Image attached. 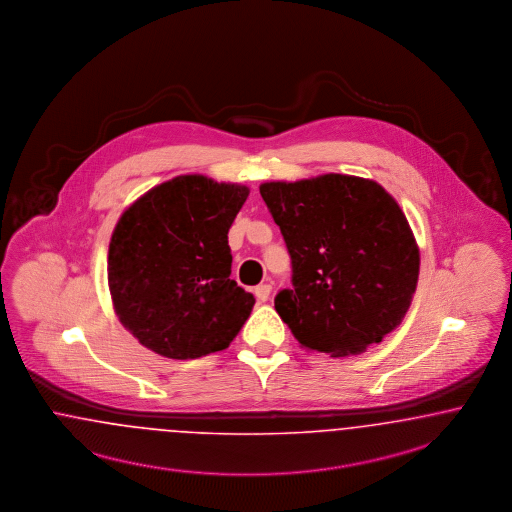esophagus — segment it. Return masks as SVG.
I'll return each mask as SVG.
<instances>
[{"label":"esophagus","instance_id":"esophagus-1","mask_svg":"<svg viewBox=\"0 0 512 512\" xmlns=\"http://www.w3.org/2000/svg\"><path fill=\"white\" fill-rule=\"evenodd\" d=\"M270 291H272V286H270V284H261V286L255 287V295H257V299H259L261 303L268 301Z\"/></svg>","mask_w":512,"mask_h":512}]
</instances>
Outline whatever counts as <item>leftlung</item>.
I'll return each instance as SVG.
<instances>
[{"label": "left lung", "instance_id": "8db88e82", "mask_svg": "<svg viewBox=\"0 0 512 512\" xmlns=\"http://www.w3.org/2000/svg\"><path fill=\"white\" fill-rule=\"evenodd\" d=\"M291 255V289L274 307L301 347L333 358L381 343L408 312L419 247L389 192L328 173L259 186Z\"/></svg>", "mask_w": 512, "mask_h": 512}]
</instances>
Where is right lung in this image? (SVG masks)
Returning a JSON list of instances; mask_svg holds the SVG:
<instances>
[{
  "label": "right lung",
  "instance_id": "right-lung-1",
  "mask_svg": "<svg viewBox=\"0 0 512 512\" xmlns=\"http://www.w3.org/2000/svg\"><path fill=\"white\" fill-rule=\"evenodd\" d=\"M246 184L179 175L150 188L116 223L108 247L114 312L143 347L173 360L225 350L255 297L230 280L228 228Z\"/></svg>",
  "mask_w": 512,
  "mask_h": 512
}]
</instances>
